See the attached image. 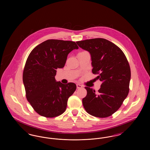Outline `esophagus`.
<instances>
[{"label":"esophagus","instance_id":"1","mask_svg":"<svg viewBox=\"0 0 150 150\" xmlns=\"http://www.w3.org/2000/svg\"><path fill=\"white\" fill-rule=\"evenodd\" d=\"M76 87H77L78 89H80V88H82L83 86H81V85H80V84H76Z\"/></svg>","mask_w":150,"mask_h":150}]
</instances>
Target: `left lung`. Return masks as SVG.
Returning a JSON list of instances; mask_svg holds the SVG:
<instances>
[{
  "mask_svg": "<svg viewBox=\"0 0 150 150\" xmlns=\"http://www.w3.org/2000/svg\"><path fill=\"white\" fill-rule=\"evenodd\" d=\"M79 47L89 52L92 72L102 82L98 93L86 86L87 94L83 105L94 116L107 117L115 113L127 98L131 72L123 52L105 39L95 38L76 42Z\"/></svg>",
  "mask_w": 150,
  "mask_h": 150,
  "instance_id": "1",
  "label": "left lung"
}]
</instances>
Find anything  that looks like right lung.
<instances>
[{
    "mask_svg": "<svg viewBox=\"0 0 150 150\" xmlns=\"http://www.w3.org/2000/svg\"><path fill=\"white\" fill-rule=\"evenodd\" d=\"M78 48L74 42L50 39L30 53L23 72V83L27 100L40 115L54 117L65 111L68 98L76 86L56 81L54 77L57 69L64 67L69 53Z\"/></svg>",
    "mask_w": 150,
    "mask_h": 150,
    "instance_id": "obj_1",
    "label": "right lung"
}]
</instances>
